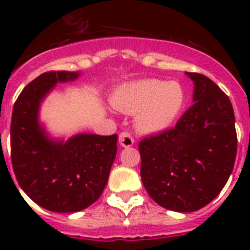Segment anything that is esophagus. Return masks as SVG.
<instances>
[{
	"mask_svg": "<svg viewBox=\"0 0 250 250\" xmlns=\"http://www.w3.org/2000/svg\"><path fill=\"white\" fill-rule=\"evenodd\" d=\"M119 143H120V145L123 147H130L134 145V138L130 135L129 132L124 131L119 135Z\"/></svg>",
	"mask_w": 250,
	"mask_h": 250,
	"instance_id": "1",
	"label": "esophagus"
}]
</instances>
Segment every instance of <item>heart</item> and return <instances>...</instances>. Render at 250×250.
<instances>
[{
    "instance_id": "b5f03b06",
    "label": "heart",
    "mask_w": 250,
    "mask_h": 250,
    "mask_svg": "<svg viewBox=\"0 0 250 250\" xmlns=\"http://www.w3.org/2000/svg\"><path fill=\"white\" fill-rule=\"evenodd\" d=\"M187 100L182 83L160 79L124 83L111 95L115 109L135 114L134 125L144 134H159L170 129L184 112Z\"/></svg>"
}]
</instances>
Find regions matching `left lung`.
Returning <instances> with one entry per match:
<instances>
[{
	"instance_id": "obj_1",
	"label": "left lung",
	"mask_w": 250,
	"mask_h": 250,
	"mask_svg": "<svg viewBox=\"0 0 250 250\" xmlns=\"http://www.w3.org/2000/svg\"><path fill=\"white\" fill-rule=\"evenodd\" d=\"M194 83V104L175 127L139 143L140 175L160 207L179 213L202 209L219 195L237 155L235 116L219 86L202 74Z\"/></svg>"
}]
</instances>
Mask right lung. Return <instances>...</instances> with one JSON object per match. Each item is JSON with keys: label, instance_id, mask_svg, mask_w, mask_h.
<instances>
[{"label": "right lung", "instance_id": "add662e5", "mask_svg": "<svg viewBox=\"0 0 250 250\" xmlns=\"http://www.w3.org/2000/svg\"><path fill=\"white\" fill-rule=\"evenodd\" d=\"M79 76L70 71L40 75L22 90L12 110L13 173L28 198L56 213L80 211L100 198L118 150L116 134L52 139L40 123V106L56 83Z\"/></svg>", "mask_w": 250, "mask_h": 250}]
</instances>
